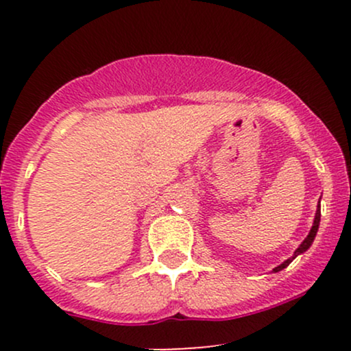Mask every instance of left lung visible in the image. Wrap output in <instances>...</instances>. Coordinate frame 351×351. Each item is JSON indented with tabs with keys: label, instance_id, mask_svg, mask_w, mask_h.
Returning a JSON list of instances; mask_svg holds the SVG:
<instances>
[{
	"label": "left lung",
	"instance_id": "obj_1",
	"mask_svg": "<svg viewBox=\"0 0 351 351\" xmlns=\"http://www.w3.org/2000/svg\"><path fill=\"white\" fill-rule=\"evenodd\" d=\"M318 226H320V201H318L317 213H315V217H313V224H312V228H310V232H308V236L305 237L304 241H302V244L299 245V247L295 249V252H293V256H292V257H289L287 261H284V263H282L280 265H277V267H276V269H272V271H274V272H279V271H282V269H285V267H287V265L291 264L292 261L295 259L297 256H300V254H304L305 251H307V249L310 247V245H312L313 239H315V236H317V231H318Z\"/></svg>",
	"mask_w": 351,
	"mask_h": 351
}]
</instances>
